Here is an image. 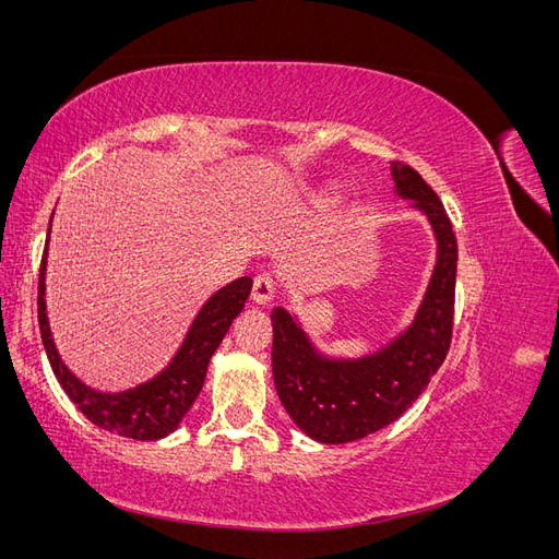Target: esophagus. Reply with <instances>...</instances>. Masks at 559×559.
<instances>
[{
    "label": "esophagus",
    "instance_id": "1",
    "mask_svg": "<svg viewBox=\"0 0 559 559\" xmlns=\"http://www.w3.org/2000/svg\"><path fill=\"white\" fill-rule=\"evenodd\" d=\"M273 294H275L273 277H270V275H259L257 280H253L251 300L257 302V306H267V302L273 300Z\"/></svg>",
    "mask_w": 559,
    "mask_h": 559
}]
</instances>
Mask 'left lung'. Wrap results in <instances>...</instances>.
Listing matches in <instances>:
<instances>
[{
	"instance_id": "obj_1",
	"label": "left lung",
	"mask_w": 559,
	"mask_h": 559,
	"mask_svg": "<svg viewBox=\"0 0 559 559\" xmlns=\"http://www.w3.org/2000/svg\"><path fill=\"white\" fill-rule=\"evenodd\" d=\"M394 191L429 218L436 235V265L411 326L384 347L359 359H333L319 352L300 321L275 308L273 378L284 411L317 443H352L396 421L450 349L454 314L456 240L443 202L411 165L392 163Z\"/></svg>"
}]
</instances>
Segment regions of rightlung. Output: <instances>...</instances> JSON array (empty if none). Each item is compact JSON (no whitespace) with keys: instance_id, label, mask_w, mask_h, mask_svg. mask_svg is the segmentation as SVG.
<instances>
[{"instance_id":"add662e5","label":"right lung","mask_w":559,"mask_h":559,"mask_svg":"<svg viewBox=\"0 0 559 559\" xmlns=\"http://www.w3.org/2000/svg\"><path fill=\"white\" fill-rule=\"evenodd\" d=\"M53 218V216H50ZM50 235V228H48ZM46 257L39 267V331L41 343L50 368L64 389V394L76 403V408L86 415L95 427L132 438V441H158L170 436L183 415L189 413L193 401L198 399L202 384H205L207 366L216 347L222 345L233 319L245 308V300L251 292V277H238L235 282L222 286L216 294L207 298L205 306L195 314L193 324L186 333L181 347L158 376L151 380L126 389V392H99V389L81 382L70 368H67L56 349L53 335H50L46 317Z\"/></svg>"}]
</instances>
